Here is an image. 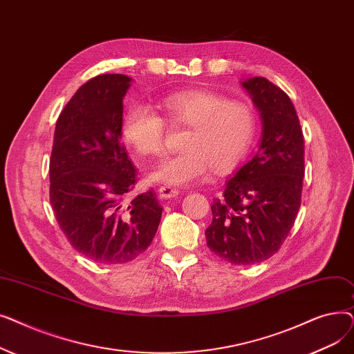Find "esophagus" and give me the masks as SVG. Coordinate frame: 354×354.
<instances>
[{"instance_id":"esophagus-1","label":"esophagus","mask_w":354,"mask_h":354,"mask_svg":"<svg viewBox=\"0 0 354 354\" xmlns=\"http://www.w3.org/2000/svg\"><path fill=\"white\" fill-rule=\"evenodd\" d=\"M158 194H159V198H162V199H169V198H174V196L179 195V191L176 188L163 185V187H160L158 189Z\"/></svg>"}]
</instances>
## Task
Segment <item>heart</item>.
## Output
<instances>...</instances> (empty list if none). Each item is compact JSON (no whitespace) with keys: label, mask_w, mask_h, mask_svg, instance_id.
I'll return each mask as SVG.
<instances>
[{"label":"heart","mask_w":354,"mask_h":354,"mask_svg":"<svg viewBox=\"0 0 354 354\" xmlns=\"http://www.w3.org/2000/svg\"><path fill=\"white\" fill-rule=\"evenodd\" d=\"M172 127H188L183 152L162 159L151 174L153 180L191 185L214 169L230 172L250 155L258 132L255 107L215 91H175L162 99ZM166 122L146 104L130 107L122 122V135L139 155L158 156L165 151Z\"/></svg>","instance_id":"obj_1"}]
</instances>
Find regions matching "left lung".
Listing matches in <instances>:
<instances>
[{
  "label": "left lung",
  "mask_w": 354,
  "mask_h": 354,
  "mask_svg": "<svg viewBox=\"0 0 354 354\" xmlns=\"http://www.w3.org/2000/svg\"><path fill=\"white\" fill-rule=\"evenodd\" d=\"M243 86L261 111L263 140L214 199L205 231L208 248L234 266L263 263L281 248L301 205L306 169L303 130L287 93L266 77Z\"/></svg>",
  "instance_id": "obj_1"
}]
</instances>
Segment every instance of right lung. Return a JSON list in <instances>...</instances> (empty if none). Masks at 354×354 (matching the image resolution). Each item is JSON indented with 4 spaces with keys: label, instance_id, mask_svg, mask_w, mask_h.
<instances>
[{
    "label": "right lung",
    "instance_id": "right-lung-1",
    "mask_svg": "<svg viewBox=\"0 0 354 354\" xmlns=\"http://www.w3.org/2000/svg\"><path fill=\"white\" fill-rule=\"evenodd\" d=\"M130 79L100 74L84 83L55 123L50 202L70 245L99 264L142 254L159 227L162 207L149 189L127 198L138 169L122 143L123 96Z\"/></svg>",
    "mask_w": 354,
    "mask_h": 354
}]
</instances>
